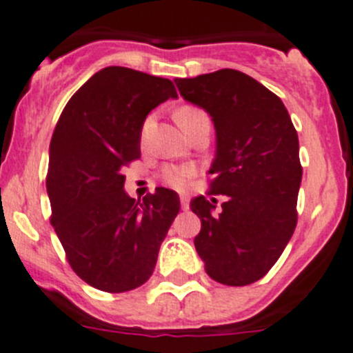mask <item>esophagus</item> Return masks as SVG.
Masks as SVG:
<instances>
[{
	"mask_svg": "<svg viewBox=\"0 0 353 353\" xmlns=\"http://www.w3.org/2000/svg\"><path fill=\"white\" fill-rule=\"evenodd\" d=\"M180 205H182V210H189V196L187 194L180 196Z\"/></svg>",
	"mask_w": 353,
	"mask_h": 353,
	"instance_id": "esophagus-1",
	"label": "esophagus"
}]
</instances>
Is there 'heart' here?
<instances>
[{
	"mask_svg": "<svg viewBox=\"0 0 353 353\" xmlns=\"http://www.w3.org/2000/svg\"><path fill=\"white\" fill-rule=\"evenodd\" d=\"M199 115H205L199 108H194V106H182V108L176 110L174 113V119L179 122L180 128H185L192 119L199 117ZM194 176H196V170L192 166H168L163 171L164 182L170 183L171 187L179 190L189 189V185L192 183Z\"/></svg>",
	"mask_w": 353,
	"mask_h": 353,
	"instance_id": "b5f03b06",
	"label": "heart"
}]
</instances>
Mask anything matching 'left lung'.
I'll list each match as a JSON object with an SVG mask.
<instances>
[{
  "label": "left lung",
  "instance_id": "obj_1",
  "mask_svg": "<svg viewBox=\"0 0 353 353\" xmlns=\"http://www.w3.org/2000/svg\"><path fill=\"white\" fill-rule=\"evenodd\" d=\"M174 83L185 101L212 117L216 147L210 194L228 198L219 213L215 199L190 201L201 219L196 250L215 282H257L282 255L297 224L303 168L289 112L276 94L238 70Z\"/></svg>",
  "mask_w": 353,
  "mask_h": 353
}]
</instances>
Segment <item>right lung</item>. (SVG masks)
Wrapping results in <instances>:
<instances>
[{"mask_svg":"<svg viewBox=\"0 0 353 353\" xmlns=\"http://www.w3.org/2000/svg\"><path fill=\"white\" fill-rule=\"evenodd\" d=\"M179 98L171 80L122 66L90 77L71 96L48 148L52 225L68 263L105 292L143 285L154 273L179 194L157 187L143 201L124 190L125 164L140 157L148 113Z\"/></svg>","mask_w":353,"mask_h":353,"instance_id":"obj_1","label":"right lung"}]
</instances>
